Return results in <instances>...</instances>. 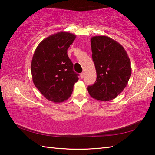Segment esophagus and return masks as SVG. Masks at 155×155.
Listing matches in <instances>:
<instances>
[{"label": "esophagus", "mask_w": 155, "mask_h": 155, "mask_svg": "<svg viewBox=\"0 0 155 155\" xmlns=\"http://www.w3.org/2000/svg\"><path fill=\"white\" fill-rule=\"evenodd\" d=\"M80 77L81 78H83L84 77V73H81V74H80Z\"/></svg>", "instance_id": "1"}]
</instances>
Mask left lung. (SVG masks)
I'll list each match as a JSON object with an SVG mask.
<instances>
[{"label":"left lung","instance_id":"8db88e82","mask_svg":"<svg viewBox=\"0 0 155 155\" xmlns=\"http://www.w3.org/2000/svg\"><path fill=\"white\" fill-rule=\"evenodd\" d=\"M91 47L97 78L93 85L88 86V92L98 101H111L127 85L130 60L124 47L108 36L92 37Z\"/></svg>","mask_w":155,"mask_h":155}]
</instances>
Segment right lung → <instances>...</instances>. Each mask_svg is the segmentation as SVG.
<instances>
[{"mask_svg":"<svg viewBox=\"0 0 155 155\" xmlns=\"http://www.w3.org/2000/svg\"><path fill=\"white\" fill-rule=\"evenodd\" d=\"M75 38L70 33H54L44 39L34 52L31 65L33 82L50 101L57 103L66 101L78 80L67 54Z\"/></svg>","mask_w":155,"mask_h":155,"instance_id":"add662e5","label":"right lung"}]
</instances>
